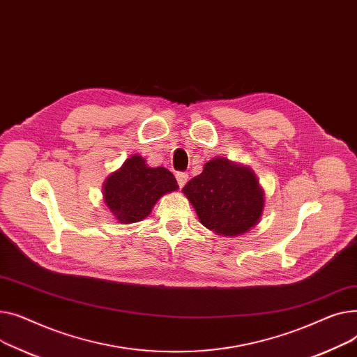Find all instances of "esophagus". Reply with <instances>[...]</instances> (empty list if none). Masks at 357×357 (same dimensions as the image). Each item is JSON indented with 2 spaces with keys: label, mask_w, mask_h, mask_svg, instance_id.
Returning a JSON list of instances; mask_svg holds the SVG:
<instances>
[{
  "label": "esophagus",
  "mask_w": 357,
  "mask_h": 357,
  "mask_svg": "<svg viewBox=\"0 0 357 357\" xmlns=\"http://www.w3.org/2000/svg\"><path fill=\"white\" fill-rule=\"evenodd\" d=\"M176 178H177L178 185L183 187V185L187 183V180H188V174H187L185 172H178V173L176 174Z\"/></svg>",
  "instance_id": "esophagus-1"
}]
</instances>
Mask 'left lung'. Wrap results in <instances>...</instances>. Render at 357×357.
Wrapping results in <instances>:
<instances>
[{
  "label": "left lung",
  "mask_w": 357,
  "mask_h": 357,
  "mask_svg": "<svg viewBox=\"0 0 357 357\" xmlns=\"http://www.w3.org/2000/svg\"><path fill=\"white\" fill-rule=\"evenodd\" d=\"M183 193L192 202L203 226L216 234L236 236L254 227L264 208V193L248 167L225 158L206 162Z\"/></svg>",
  "instance_id": "1"
}]
</instances>
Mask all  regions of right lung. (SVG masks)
I'll return each mask as SVG.
<instances>
[{
  "label": "right lung",
  "mask_w": 357,
  "mask_h": 357,
  "mask_svg": "<svg viewBox=\"0 0 357 357\" xmlns=\"http://www.w3.org/2000/svg\"><path fill=\"white\" fill-rule=\"evenodd\" d=\"M178 184L164 167H149L139 155H132L112 173L103 185V199L122 223L139 222L150 215L155 202L174 192Z\"/></svg>",
  "instance_id": "right-lung-1"
}]
</instances>
